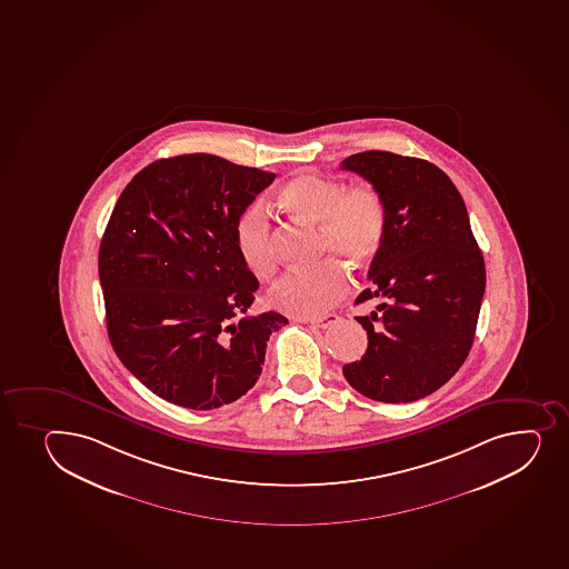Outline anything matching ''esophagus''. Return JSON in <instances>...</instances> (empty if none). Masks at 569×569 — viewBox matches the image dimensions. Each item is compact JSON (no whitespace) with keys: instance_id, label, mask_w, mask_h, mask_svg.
Returning a JSON list of instances; mask_svg holds the SVG:
<instances>
[{"instance_id":"34e87169","label":"esophagus","mask_w":569,"mask_h":569,"mask_svg":"<svg viewBox=\"0 0 569 569\" xmlns=\"http://www.w3.org/2000/svg\"><path fill=\"white\" fill-rule=\"evenodd\" d=\"M340 317L335 316V313H329V316L322 317H313V319H302L305 322H310L311 327H317V329H329L330 325H335Z\"/></svg>"}]
</instances>
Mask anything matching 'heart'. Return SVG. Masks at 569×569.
Here are the masks:
<instances>
[{"mask_svg": "<svg viewBox=\"0 0 569 569\" xmlns=\"http://www.w3.org/2000/svg\"><path fill=\"white\" fill-rule=\"evenodd\" d=\"M274 200L291 217L317 226L322 253L366 267L382 250L388 231L387 201L371 184L346 188L338 179L305 170L283 182ZM234 244L240 261L253 276L274 274V237L261 207L240 212L234 222ZM347 289L346 267L330 258L310 269L286 272L270 289L269 300L276 310L289 316L316 317L343 299Z\"/></svg>", "mask_w": 569, "mask_h": 569, "instance_id": "heart-1", "label": "heart"}]
</instances>
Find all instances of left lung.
Returning <instances> with one entry per match:
<instances>
[{
	"label": "left lung",
	"instance_id": "8db88e82",
	"mask_svg": "<svg viewBox=\"0 0 569 569\" xmlns=\"http://www.w3.org/2000/svg\"><path fill=\"white\" fill-rule=\"evenodd\" d=\"M387 201L388 231L355 305L368 349L343 376L357 392L410 403L439 390L463 366L486 293V263L456 184L428 160L363 151L341 162Z\"/></svg>",
	"mask_w": 569,
	"mask_h": 569
}]
</instances>
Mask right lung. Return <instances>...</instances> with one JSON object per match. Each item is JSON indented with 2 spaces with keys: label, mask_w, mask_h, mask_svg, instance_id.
Masks as SVG:
<instances>
[{
  "label": "right lung",
  "mask_w": 569,
  "mask_h": 569,
  "mask_svg": "<svg viewBox=\"0 0 569 569\" xmlns=\"http://www.w3.org/2000/svg\"><path fill=\"white\" fill-rule=\"evenodd\" d=\"M274 177L192 152L143 168L113 207L99 250L108 338L170 403L237 401L258 382L270 335L288 325L276 311L247 316L259 281L234 244L237 218Z\"/></svg>",
  "instance_id": "1"
}]
</instances>
